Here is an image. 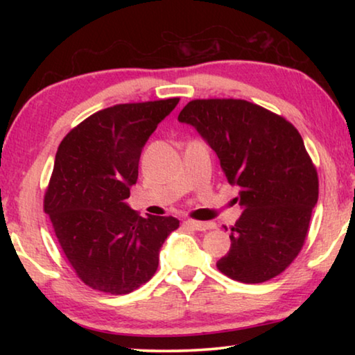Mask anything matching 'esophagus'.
<instances>
[{
  "mask_svg": "<svg viewBox=\"0 0 355 355\" xmlns=\"http://www.w3.org/2000/svg\"><path fill=\"white\" fill-rule=\"evenodd\" d=\"M184 224L189 228H192V230H199V232H205V230H209V228L214 227V224H211V222H199V220H192V219H188Z\"/></svg>",
  "mask_w": 355,
  "mask_h": 355,
  "instance_id": "esophagus-1",
  "label": "esophagus"
}]
</instances>
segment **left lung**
<instances>
[{"mask_svg":"<svg viewBox=\"0 0 355 355\" xmlns=\"http://www.w3.org/2000/svg\"><path fill=\"white\" fill-rule=\"evenodd\" d=\"M178 120L199 131L239 188L244 211L216 266L243 284L284 272L302 249L318 202V172L302 136L285 117L235 98L192 100Z\"/></svg>","mask_w":355,"mask_h":355,"instance_id":"obj_1","label":"left lung"}]
</instances>
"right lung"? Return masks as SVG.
Wrapping results in <instances>:
<instances>
[{
    "label": "right lung",
    "instance_id": "1",
    "mask_svg": "<svg viewBox=\"0 0 355 355\" xmlns=\"http://www.w3.org/2000/svg\"><path fill=\"white\" fill-rule=\"evenodd\" d=\"M180 98L116 105L92 114L64 137L44 209L78 277L92 290L128 294L153 277L159 249L177 230L172 216H142L125 199L141 152Z\"/></svg>",
    "mask_w": 355,
    "mask_h": 355
}]
</instances>
